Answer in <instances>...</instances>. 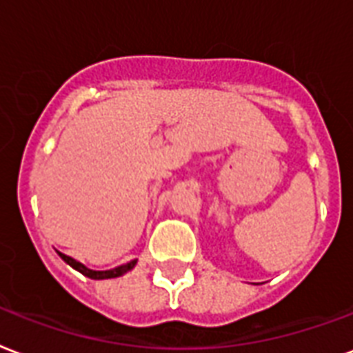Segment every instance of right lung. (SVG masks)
Returning <instances> with one entry per match:
<instances>
[{
    "instance_id": "add662e5",
    "label": "right lung",
    "mask_w": 353,
    "mask_h": 353,
    "mask_svg": "<svg viewBox=\"0 0 353 353\" xmlns=\"http://www.w3.org/2000/svg\"><path fill=\"white\" fill-rule=\"evenodd\" d=\"M59 255H61V259L64 261V263H68L72 268H75L77 272H81L83 276H87V278L90 279H111V278H120V276H123L125 272H129L131 268H133L134 265H137V259L129 261V263H125V265L122 266H117V268H112V270H90V268H87V266L83 265V263H79V261L72 259V257H68V255H64L59 252Z\"/></svg>"
}]
</instances>
